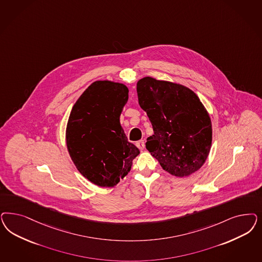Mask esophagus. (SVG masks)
I'll return each mask as SVG.
<instances>
[{"label": "esophagus", "instance_id": "34e87169", "mask_svg": "<svg viewBox=\"0 0 262 262\" xmlns=\"http://www.w3.org/2000/svg\"><path fill=\"white\" fill-rule=\"evenodd\" d=\"M136 145L138 146V148H140V149H144V140H140V141H138L137 143H136Z\"/></svg>", "mask_w": 262, "mask_h": 262}]
</instances>
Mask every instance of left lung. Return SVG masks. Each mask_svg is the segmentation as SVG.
Masks as SVG:
<instances>
[{
    "label": "left lung",
    "instance_id": "1",
    "mask_svg": "<svg viewBox=\"0 0 262 262\" xmlns=\"http://www.w3.org/2000/svg\"><path fill=\"white\" fill-rule=\"evenodd\" d=\"M137 93L154 132L146 139V149L170 174L194 173L206 160L212 142L211 120L200 98L184 85L151 77L138 82Z\"/></svg>",
    "mask_w": 262,
    "mask_h": 262
}]
</instances>
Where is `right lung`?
Segmentation results:
<instances>
[{"mask_svg": "<svg viewBox=\"0 0 262 262\" xmlns=\"http://www.w3.org/2000/svg\"><path fill=\"white\" fill-rule=\"evenodd\" d=\"M127 100L124 84L97 81L79 97L68 118L70 157L78 170L96 185H117L140 153L128 142L119 122Z\"/></svg>", "mask_w": 262, "mask_h": 262, "instance_id": "right-lung-1", "label": "right lung"}]
</instances>
